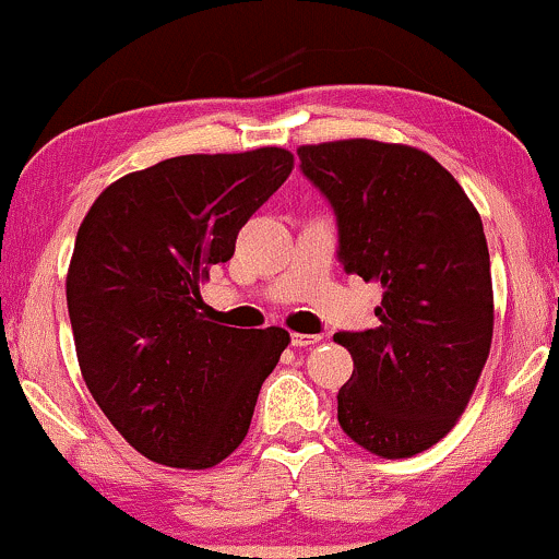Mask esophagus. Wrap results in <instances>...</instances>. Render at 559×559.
Returning a JSON list of instances; mask_svg holds the SVG:
<instances>
[{
  "instance_id": "34e87169",
  "label": "esophagus",
  "mask_w": 559,
  "mask_h": 559,
  "mask_svg": "<svg viewBox=\"0 0 559 559\" xmlns=\"http://www.w3.org/2000/svg\"><path fill=\"white\" fill-rule=\"evenodd\" d=\"M320 344V335H307V333H294L292 335V346L305 348V346H314Z\"/></svg>"
}]
</instances>
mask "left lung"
Listing matches in <instances>:
<instances>
[{
	"label": "left lung",
	"mask_w": 559,
	"mask_h": 559,
	"mask_svg": "<svg viewBox=\"0 0 559 559\" xmlns=\"http://www.w3.org/2000/svg\"><path fill=\"white\" fill-rule=\"evenodd\" d=\"M325 194L346 273L380 281V325L335 333L354 372L341 429L382 459H408L453 429L492 346L495 305L481 218L425 151L378 140L301 145Z\"/></svg>",
	"instance_id": "8db88e82"
}]
</instances>
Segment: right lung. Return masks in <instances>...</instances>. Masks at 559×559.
Returning a JSON list of instances; mask_svg holds the SVG:
<instances>
[{"label":"right lung","instance_id":"right-lung-1","mask_svg":"<svg viewBox=\"0 0 559 559\" xmlns=\"http://www.w3.org/2000/svg\"><path fill=\"white\" fill-rule=\"evenodd\" d=\"M292 169L284 147L166 158L106 187L80 224L67 273L80 372L145 459L211 468L245 440L288 333L211 322L200 281Z\"/></svg>","mask_w":559,"mask_h":559}]
</instances>
